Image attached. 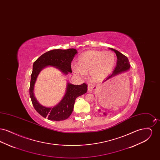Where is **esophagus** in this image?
Segmentation results:
<instances>
[{
	"instance_id": "obj_1",
	"label": "esophagus",
	"mask_w": 160,
	"mask_h": 160,
	"mask_svg": "<svg viewBox=\"0 0 160 160\" xmlns=\"http://www.w3.org/2000/svg\"><path fill=\"white\" fill-rule=\"evenodd\" d=\"M93 90V86L91 84H88V91L92 92Z\"/></svg>"
}]
</instances>
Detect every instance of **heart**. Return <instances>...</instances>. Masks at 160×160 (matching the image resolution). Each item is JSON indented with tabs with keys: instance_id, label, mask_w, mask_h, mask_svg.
<instances>
[{
	"instance_id": "obj_1",
	"label": "heart",
	"mask_w": 160,
	"mask_h": 160,
	"mask_svg": "<svg viewBox=\"0 0 160 160\" xmlns=\"http://www.w3.org/2000/svg\"><path fill=\"white\" fill-rule=\"evenodd\" d=\"M116 56L112 51L90 50L81 54L78 64L73 63L72 69L78 76L84 77L89 72L91 79L95 81L105 78L112 71Z\"/></svg>"
}]
</instances>
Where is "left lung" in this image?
<instances>
[{
	"label": "left lung",
	"mask_w": 160,
	"mask_h": 160,
	"mask_svg": "<svg viewBox=\"0 0 160 160\" xmlns=\"http://www.w3.org/2000/svg\"><path fill=\"white\" fill-rule=\"evenodd\" d=\"M110 49L111 50L114 52V53L116 54V56H117V63H116V67L114 68V70L113 71V73L110 76L107 77L106 79L105 80H104L103 82H106L107 80H108L109 78L115 76H116L118 74H119L122 73V72L128 71L129 70V68H130V64H129V62L128 61V59L127 58V57H126L125 55H123L121 52H119V51H118V50H116L115 49L112 48H110ZM99 111L100 112L101 110H99ZM104 114L106 115V113H104Z\"/></svg>",
	"instance_id": "1"
}]
</instances>
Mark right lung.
Listing matches in <instances>:
<instances>
[{
  "label": "right lung",
  "instance_id": "right-lung-1",
  "mask_svg": "<svg viewBox=\"0 0 160 160\" xmlns=\"http://www.w3.org/2000/svg\"><path fill=\"white\" fill-rule=\"evenodd\" d=\"M77 53V51L74 48L55 49L42 54L33 63L29 88L30 97L35 110L48 120L59 121L68 118L73 111L76 99L86 93L88 86L85 83L74 85L67 83L65 94L61 101L53 107H47L39 104L35 97L33 90L39 72L48 66L59 69L65 75L71 73V62Z\"/></svg>",
  "mask_w": 160,
  "mask_h": 160
}]
</instances>
